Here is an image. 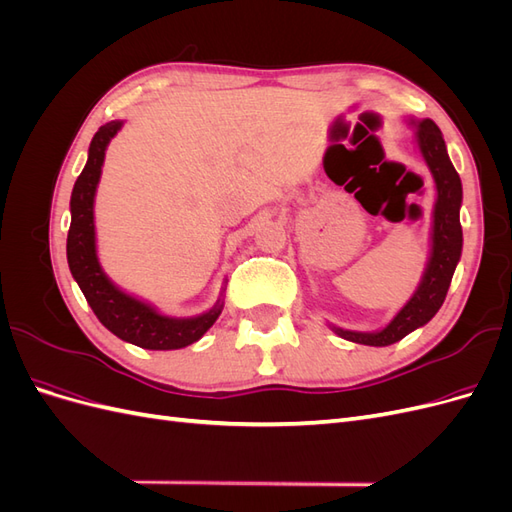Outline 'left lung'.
I'll return each mask as SVG.
<instances>
[{"label":"left lung","instance_id":"1","mask_svg":"<svg viewBox=\"0 0 512 512\" xmlns=\"http://www.w3.org/2000/svg\"><path fill=\"white\" fill-rule=\"evenodd\" d=\"M416 141L433 179H436L438 190L436 211H433V247L427 271L414 297L404 305V309L391 320L386 329L378 333H356L333 327L335 333L348 339V342L365 346H391L399 342V339H404L408 333L423 327V324L436 316L446 299L448 286H451L463 243L459 222L461 179L451 160H448L444 138L436 123L431 119L418 123Z\"/></svg>","mask_w":512,"mask_h":512}]
</instances>
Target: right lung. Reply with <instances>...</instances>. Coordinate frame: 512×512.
<instances>
[{
  "label": "right lung",
  "mask_w": 512,
  "mask_h": 512,
  "mask_svg": "<svg viewBox=\"0 0 512 512\" xmlns=\"http://www.w3.org/2000/svg\"><path fill=\"white\" fill-rule=\"evenodd\" d=\"M121 128V121L102 126L91 138L89 158L74 183L70 198L72 222L68 230V265L76 284L81 286L89 307L104 327L123 342L147 350H177L194 344L203 337L211 324L218 320L222 305H215L207 314L196 318H168L156 309L141 303L130 294L121 292L108 282L96 256V230H94V196L102 173L104 151L111 138Z\"/></svg>",
  "instance_id": "1"
}]
</instances>
